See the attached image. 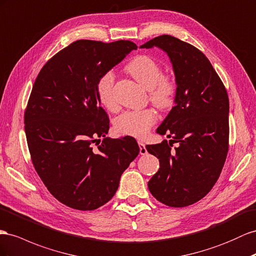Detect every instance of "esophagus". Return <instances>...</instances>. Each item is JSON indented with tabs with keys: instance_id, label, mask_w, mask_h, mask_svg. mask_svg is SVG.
<instances>
[{
	"instance_id": "34e87169",
	"label": "esophagus",
	"mask_w": 256,
	"mask_h": 256,
	"mask_svg": "<svg viewBox=\"0 0 256 256\" xmlns=\"http://www.w3.org/2000/svg\"><path fill=\"white\" fill-rule=\"evenodd\" d=\"M139 148H140V154L145 155L148 153V150L145 148V144L143 142H139Z\"/></svg>"
}]
</instances>
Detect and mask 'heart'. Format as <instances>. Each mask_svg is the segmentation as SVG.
I'll return each mask as SVG.
<instances>
[{
    "label": "heart",
    "mask_w": 256,
    "mask_h": 256,
    "mask_svg": "<svg viewBox=\"0 0 256 256\" xmlns=\"http://www.w3.org/2000/svg\"><path fill=\"white\" fill-rule=\"evenodd\" d=\"M126 71L150 92V101L162 108H169L174 103L176 85L170 75H164L162 66L148 54H139L131 59L125 66ZM115 76L112 71L101 74L96 82V94L101 104L108 110H115L114 96ZM157 120L153 108L126 111L117 117L114 129L117 134L143 138Z\"/></svg>",
    "instance_id": "heart-1"
}]
</instances>
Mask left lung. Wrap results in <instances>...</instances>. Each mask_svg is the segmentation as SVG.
Returning a JSON list of instances; mask_svg holds the SVG:
<instances>
[{"label":"left lung","instance_id":"left-lung-1","mask_svg":"<svg viewBox=\"0 0 256 256\" xmlns=\"http://www.w3.org/2000/svg\"><path fill=\"white\" fill-rule=\"evenodd\" d=\"M167 52L176 82V106L157 134L172 140L146 145L160 168L148 181L158 202L181 208L204 198L216 183L228 152L230 101L209 59L198 48L171 36L141 45ZM174 142L178 146L172 150Z\"/></svg>","mask_w":256,"mask_h":256}]
</instances>
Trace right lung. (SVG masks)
<instances>
[{"mask_svg": "<svg viewBox=\"0 0 256 256\" xmlns=\"http://www.w3.org/2000/svg\"><path fill=\"white\" fill-rule=\"evenodd\" d=\"M136 48L130 40H80L48 60L34 82L24 112L32 164L50 194L70 208L94 210L111 200L139 154L132 136L106 138L110 120L96 94L100 75Z\"/></svg>", "mask_w": 256, "mask_h": 256, "instance_id": "1", "label": "right lung"}]
</instances>
